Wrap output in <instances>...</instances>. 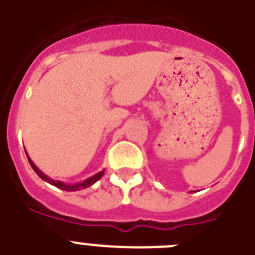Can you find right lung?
I'll return each instance as SVG.
<instances>
[{
    "label": "right lung",
    "mask_w": 255,
    "mask_h": 255,
    "mask_svg": "<svg viewBox=\"0 0 255 255\" xmlns=\"http://www.w3.org/2000/svg\"><path fill=\"white\" fill-rule=\"evenodd\" d=\"M26 157H28V161H29V163H30L31 167H33V170L35 171V173H37V175L40 177V179L44 180V181H47V182H48V184H51V185L56 186V188L62 189V190H66V191H76V190H80V189H84V188H88V186L93 185L94 182L98 181V180H100L101 177L103 176V173H105V170H103V171H101V172L96 173L94 176L89 177V179L84 180V181H82V182H78V184H65V182H62V181H57V180L49 179V177L47 176V175H44V173L42 172V171H40L39 168L37 167V166H35L34 162L31 161L30 157H29L28 154H26Z\"/></svg>",
    "instance_id": "obj_1"
}]
</instances>
